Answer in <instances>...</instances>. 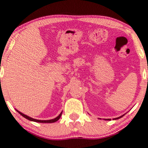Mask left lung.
Instances as JSON below:
<instances>
[{"label":"left lung","mask_w":148,"mask_h":148,"mask_svg":"<svg viewBox=\"0 0 148 148\" xmlns=\"http://www.w3.org/2000/svg\"><path fill=\"white\" fill-rule=\"evenodd\" d=\"M125 115V114H123V115H121V116H119V117H116V118H114V119H113V120H116V119H120V118H121L122 116H123ZM104 120H109V121H110V120H111L110 119H105Z\"/></svg>","instance_id":"left-lung-1"}]
</instances>
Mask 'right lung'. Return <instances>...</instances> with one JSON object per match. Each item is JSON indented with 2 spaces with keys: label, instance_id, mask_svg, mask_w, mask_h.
<instances>
[{
  "label": "right lung",
  "instance_id": "obj_1",
  "mask_svg": "<svg viewBox=\"0 0 148 148\" xmlns=\"http://www.w3.org/2000/svg\"><path fill=\"white\" fill-rule=\"evenodd\" d=\"M16 111L19 113L20 114H21L22 116H23V117L26 118L27 119L29 120V121H34V122H38V123H54V122L58 121V120L60 119V118L61 117V115L62 114V112L60 113V114L58 115L57 117H56L55 119H49V120H38V119H34V118H32L30 117V116L26 115V114H23V113H22L21 112H20V111H18L16 110Z\"/></svg>",
  "mask_w": 148,
  "mask_h": 148
}]
</instances>
